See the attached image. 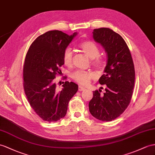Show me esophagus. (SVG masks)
Segmentation results:
<instances>
[{"instance_id": "esophagus-1", "label": "esophagus", "mask_w": 155, "mask_h": 155, "mask_svg": "<svg viewBox=\"0 0 155 155\" xmlns=\"http://www.w3.org/2000/svg\"><path fill=\"white\" fill-rule=\"evenodd\" d=\"M78 89H79V91H82L85 90V88L84 87L81 86V85H80V86H79V87H78Z\"/></svg>"}]
</instances>
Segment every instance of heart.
Here are the masks:
<instances>
[{"label":"heart","mask_w":155,"mask_h":155,"mask_svg":"<svg viewBox=\"0 0 155 155\" xmlns=\"http://www.w3.org/2000/svg\"><path fill=\"white\" fill-rule=\"evenodd\" d=\"M84 53L91 59V64L95 67L101 68L104 64L103 58L99 55L100 49L98 45L91 41H82L78 45ZM63 62L67 66H70L72 62V52L70 48H66L63 53ZM95 75L91 71L78 70L71 75L74 80L81 85H87L93 79Z\"/></svg>","instance_id":"obj_1"}]
</instances>
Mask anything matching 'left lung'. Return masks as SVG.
<instances>
[{"label":"left lung","instance_id":"8db88e82","mask_svg":"<svg viewBox=\"0 0 155 155\" xmlns=\"http://www.w3.org/2000/svg\"><path fill=\"white\" fill-rule=\"evenodd\" d=\"M93 37L107 53L104 74L99 80L107 87L103 94L100 89L93 91L89 112L95 118L109 122L121 115L130 103L135 84L134 64L129 48L118 33L102 28L93 30Z\"/></svg>","mask_w":155,"mask_h":155}]
</instances>
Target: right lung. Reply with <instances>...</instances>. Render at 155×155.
<instances>
[{
	"label": "right lung",
	"instance_id": "right-lung-1",
	"mask_svg": "<svg viewBox=\"0 0 155 155\" xmlns=\"http://www.w3.org/2000/svg\"><path fill=\"white\" fill-rule=\"evenodd\" d=\"M78 33L68 35L53 30L39 36L30 46L25 56L24 88L30 106L40 118L56 122L66 114L70 100L78 90L74 82L65 81L58 91L54 79L60 74L63 53Z\"/></svg>",
	"mask_w": 155,
	"mask_h": 155
}]
</instances>
